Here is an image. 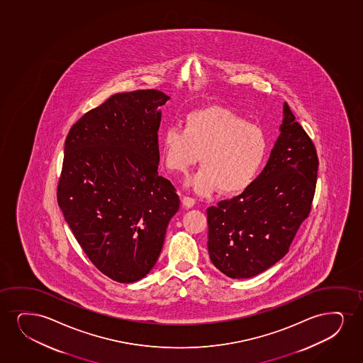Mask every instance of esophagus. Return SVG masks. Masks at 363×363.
Masks as SVG:
<instances>
[{
    "instance_id": "esophagus-1",
    "label": "esophagus",
    "mask_w": 363,
    "mask_h": 363,
    "mask_svg": "<svg viewBox=\"0 0 363 363\" xmlns=\"http://www.w3.org/2000/svg\"><path fill=\"white\" fill-rule=\"evenodd\" d=\"M182 202H183L184 206L186 207V208H191L195 205V200L193 198H189V196H183Z\"/></svg>"
}]
</instances>
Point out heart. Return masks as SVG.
Masks as SVG:
<instances>
[{"instance_id":"b5f03b06","label":"heart","mask_w":363,"mask_h":363,"mask_svg":"<svg viewBox=\"0 0 363 363\" xmlns=\"http://www.w3.org/2000/svg\"><path fill=\"white\" fill-rule=\"evenodd\" d=\"M267 151L260 128L220 106L191 111L184 129L169 126L161 136L162 163L170 173L186 174L200 157L202 167L189 180L199 195L217 188L223 195L242 193L259 174Z\"/></svg>"}]
</instances>
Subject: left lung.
<instances>
[{
	"label": "left lung",
	"mask_w": 363,
	"mask_h": 363,
	"mask_svg": "<svg viewBox=\"0 0 363 363\" xmlns=\"http://www.w3.org/2000/svg\"><path fill=\"white\" fill-rule=\"evenodd\" d=\"M317 151L287 103L265 168L239 196L207 208L212 264L230 279L262 274L289 252L315 191Z\"/></svg>",
	"instance_id": "obj_1"
}]
</instances>
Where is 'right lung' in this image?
Segmentation results:
<instances>
[{
    "label": "right lung",
    "mask_w": 363,
    "mask_h": 363,
    "mask_svg": "<svg viewBox=\"0 0 363 363\" xmlns=\"http://www.w3.org/2000/svg\"><path fill=\"white\" fill-rule=\"evenodd\" d=\"M156 89L118 93L83 115L65 141L57 202L98 270L131 284L153 269L179 198L158 175Z\"/></svg>",
    "instance_id": "right-lung-1"
}]
</instances>
